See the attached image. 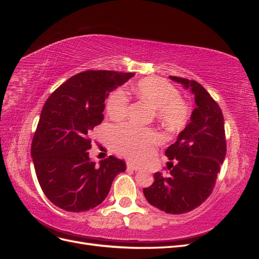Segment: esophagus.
Here are the masks:
<instances>
[{
    "instance_id": "obj_1",
    "label": "esophagus",
    "mask_w": 259,
    "mask_h": 259,
    "mask_svg": "<svg viewBox=\"0 0 259 259\" xmlns=\"http://www.w3.org/2000/svg\"><path fill=\"white\" fill-rule=\"evenodd\" d=\"M127 169H132V170H139V169H140V167H138V166L134 165V164H132V163H127Z\"/></svg>"
}]
</instances>
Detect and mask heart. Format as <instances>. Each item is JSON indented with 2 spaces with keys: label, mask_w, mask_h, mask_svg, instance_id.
Masks as SVG:
<instances>
[{
  "label": "heart",
  "mask_w": 259,
  "mask_h": 259,
  "mask_svg": "<svg viewBox=\"0 0 259 259\" xmlns=\"http://www.w3.org/2000/svg\"><path fill=\"white\" fill-rule=\"evenodd\" d=\"M133 91L139 99L153 109L155 119L165 128L179 131L189 122L191 109L180 98L179 91L169 82L159 77H146L138 81ZM128 104L127 93L117 89L107 99V112L112 119H122L127 112ZM109 143L117 153L142 163L151 156L160 143V136L154 131L125 124L110 131Z\"/></svg>",
  "instance_id": "obj_1"
}]
</instances>
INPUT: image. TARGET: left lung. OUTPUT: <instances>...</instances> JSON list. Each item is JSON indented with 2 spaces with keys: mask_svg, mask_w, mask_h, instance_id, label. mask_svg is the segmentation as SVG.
<instances>
[{
  "mask_svg": "<svg viewBox=\"0 0 259 259\" xmlns=\"http://www.w3.org/2000/svg\"><path fill=\"white\" fill-rule=\"evenodd\" d=\"M169 79L191 89L197 107L176 143L166 149L165 154L170 160L168 177L161 171L155 173L153 184L145 188L144 194L152 206L176 215L197 208L209 197L227 144L222 109L207 91L194 80L173 75Z\"/></svg>",
  "mask_w": 259,
  "mask_h": 259,
  "instance_id": "left-lung-1",
  "label": "left lung"
}]
</instances>
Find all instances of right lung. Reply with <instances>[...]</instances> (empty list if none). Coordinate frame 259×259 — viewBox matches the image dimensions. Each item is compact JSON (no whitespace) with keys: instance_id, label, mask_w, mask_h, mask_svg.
<instances>
[{"instance_id":"obj_1","label":"right lung","mask_w":259,"mask_h":259,"mask_svg":"<svg viewBox=\"0 0 259 259\" xmlns=\"http://www.w3.org/2000/svg\"><path fill=\"white\" fill-rule=\"evenodd\" d=\"M132 72L86 70L52 93L43 106L31 144L35 174L44 194L68 211L99 205L115 176L126 169L110 155L99 166L91 161V133L104 120L109 93L124 84Z\"/></svg>"}]
</instances>
